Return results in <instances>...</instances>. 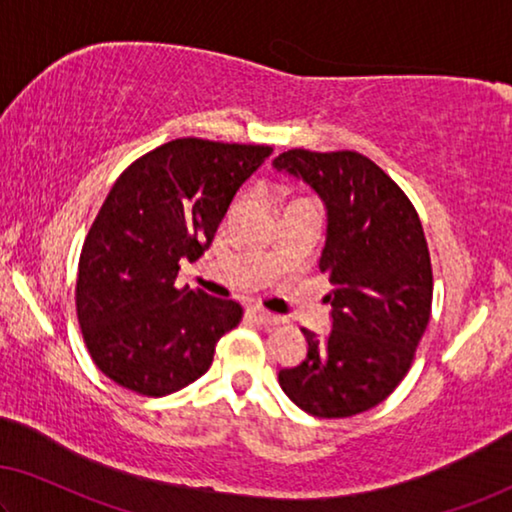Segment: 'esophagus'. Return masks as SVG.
I'll return each instance as SVG.
<instances>
[{"label": "esophagus", "instance_id": "obj_1", "mask_svg": "<svg viewBox=\"0 0 512 512\" xmlns=\"http://www.w3.org/2000/svg\"><path fill=\"white\" fill-rule=\"evenodd\" d=\"M248 317L255 319L257 324H264V326H273V324H280L282 322V317L273 315V312H266L262 308H250L248 310Z\"/></svg>", "mask_w": 512, "mask_h": 512}]
</instances>
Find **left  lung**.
I'll use <instances>...</instances> for the list:
<instances>
[{
	"label": "left lung",
	"mask_w": 512,
	"mask_h": 512,
	"mask_svg": "<svg viewBox=\"0 0 512 512\" xmlns=\"http://www.w3.org/2000/svg\"><path fill=\"white\" fill-rule=\"evenodd\" d=\"M326 204L319 271L333 285V329L303 331L308 356L278 372L296 407L347 418L384 402L414 363L432 312V264L421 218L404 190L358 151L289 149L273 160Z\"/></svg>",
	"instance_id": "1"
}]
</instances>
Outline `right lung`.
<instances>
[{"label":"right lung","instance_id":"add662e5","mask_svg":"<svg viewBox=\"0 0 512 512\" xmlns=\"http://www.w3.org/2000/svg\"><path fill=\"white\" fill-rule=\"evenodd\" d=\"M271 151L181 137L114 181L89 227L75 282L82 338L114 384L160 398L209 370L216 342L241 322L243 308L174 287L179 262L204 255L236 190Z\"/></svg>","mask_w":512,"mask_h":512}]
</instances>
